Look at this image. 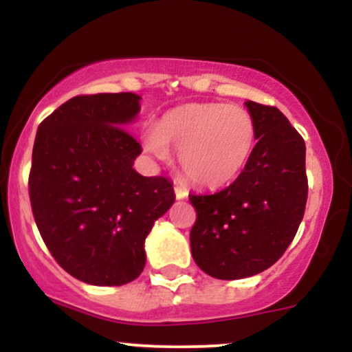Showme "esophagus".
<instances>
[{
    "label": "esophagus",
    "instance_id": "1",
    "mask_svg": "<svg viewBox=\"0 0 352 352\" xmlns=\"http://www.w3.org/2000/svg\"><path fill=\"white\" fill-rule=\"evenodd\" d=\"M173 192H175V197H177V199H179V200L185 199V197L188 195V190L185 188L182 184H177V182H175V185H173Z\"/></svg>",
    "mask_w": 352,
    "mask_h": 352
}]
</instances>
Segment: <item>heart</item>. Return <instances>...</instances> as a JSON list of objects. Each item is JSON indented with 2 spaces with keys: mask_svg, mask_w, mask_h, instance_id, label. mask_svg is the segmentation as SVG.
<instances>
[{
  "mask_svg": "<svg viewBox=\"0 0 352 352\" xmlns=\"http://www.w3.org/2000/svg\"><path fill=\"white\" fill-rule=\"evenodd\" d=\"M144 145L159 159L179 153L182 172L193 184L220 187L240 175L252 159L256 124L236 104H184L160 117Z\"/></svg>",
  "mask_w": 352,
  "mask_h": 352,
  "instance_id": "heart-1",
  "label": "heart"
}]
</instances>
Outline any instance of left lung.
<instances>
[{
    "label": "left lung",
    "instance_id": "obj_1",
    "mask_svg": "<svg viewBox=\"0 0 352 352\" xmlns=\"http://www.w3.org/2000/svg\"><path fill=\"white\" fill-rule=\"evenodd\" d=\"M254 151L227 188L188 199L197 210L192 256L218 280H240L276 263L296 235L308 200L306 145L280 109L246 100Z\"/></svg>",
    "mask_w": 352,
    "mask_h": 352
}]
</instances>
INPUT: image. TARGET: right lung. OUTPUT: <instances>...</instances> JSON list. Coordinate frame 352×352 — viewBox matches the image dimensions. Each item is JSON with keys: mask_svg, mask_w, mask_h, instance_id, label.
I'll use <instances>...</instances> for the list:
<instances>
[{"mask_svg": "<svg viewBox=\"0 0 352 352\" xmlns=\"http://www.w3.org/2000/svg\"><path fill=\"white\" fill-rule=\"evenodd\" d=\"M139 100L132 92L76 96L39 124L34 139V221L60 268L89 285L134 281L153 221L175 200L170 180L132 168L142 145L125 125Z\"/></svg>", "mask_w": 352, "mask_h": 352, "instance_id": "right-lung-1", "label": "right lung"}]
</instances>
